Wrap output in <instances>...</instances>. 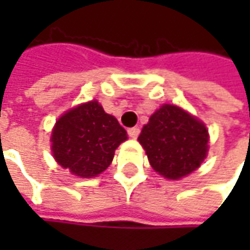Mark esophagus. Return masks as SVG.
Instances as JSON below:
<instances>
[{
  "label": "esophagus",
  "mask_w": 250,
  "mask_h": 250,
  "mask_svg": "<svg viewBox=\"0 0 250 250\" xmlns=\"http://www.w3.org/2000/svg\"><path fill=\"white\" fill-rule=\"evenodd\" d=\"M139 133H140V129L139 128H129L128 129V135H129V138H132V139H136L138 136H139Z\"/></svg>",
  "instance_id": "obj_1"
}]
</instances>
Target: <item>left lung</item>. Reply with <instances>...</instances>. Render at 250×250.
Masks as SVG:
<instances>
[{
	"mask_svg": "<svg viewBox=\"0 0 250 250\" xmlns=\"http://www.w3.org/2000/svg\"><path fill=\"white\" fill-rule=\"evenodd\" d=\"M139 143L150 166L168 179H179L200 167L208 150L206 125L172 104H164L140 132Z\"/></svg>",
	"mask_w": 250,
	"mask_h": 250,
	"instance_id": "1",
	"label": "left lung"
}]
</instances>
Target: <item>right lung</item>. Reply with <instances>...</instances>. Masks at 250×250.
Masks as SVG:
<instances>
[{
    "label": "right lung",
    "instance_id": "add662e5",
    "mask_svg": "<svg viewBox=\"0 0 250 250\" xmlns=\"http://www.w3.org/2000/svg\"><path fill=\"white\" fill-rule=\"evenodd\" d=\"M126 139V130L117 118L91 100L58 118L51 133V150L61 167L76 177L93 178L107 169L115 149Z\"/></svg>",
    "mask_w": 250,
    "mask_h": 250
}]
</instances>
